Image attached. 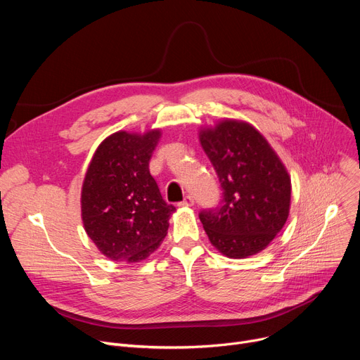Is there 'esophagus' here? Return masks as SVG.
<instances>
[{"mask_svg": "<svg viewBox=\"0 0 360 360\" xmlns=\"http://www.w3.org/2000/svg\"><path fill=\"white\" fill-rule=\"evenodd\" d=\"M194 198L191 197V195H186L181 202H179V205L181 207H191V205H194Z\"/></svg>", "mask_w": 360, "mask_h": 360, "instance_id": "esophagus-1", "label": "esophagus"}]
</instances>
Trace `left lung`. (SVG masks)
I'll use <instances>...</instances> for the list:
<instances>
[{
	"label": "left lung",
	"mask_w": 360,
	"mask_h": 360,
	"mask_svg": "<svg viewBox=\"0 0 360 360\" xmlns=\"http://www.w3.org/2000/svg\"><path fill=\"white\" fill-rule=\"evenodd\" d=\"M220 186L216 209L200 213L214 247L229 258L258 254L283 229L290 207V176L267 140L248 122L226 120L200 131Z\"/></svg>",
	"instance_id": "left-lung-1"
}]
</instances>
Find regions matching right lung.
Wrapping results in <instances>:
<instances>
[{
  "mask_svg": "<svg viewBox=\"0 0 360 360\" xmlns=\"http://www.w3.org/2000/svg\"><path fill=\"white\" fill-rule=\"evenodd\" d=\"M160 139L118 131L94 153L82 190V219L89 238L113 261L139 262L158 250L175 207L167 204L148 162Z\"/></svg>",
  "mask_w": 360,
  "mask_h": 360,
  "instance_id": "1",
  "label": "right lung"
}]
</instances>
